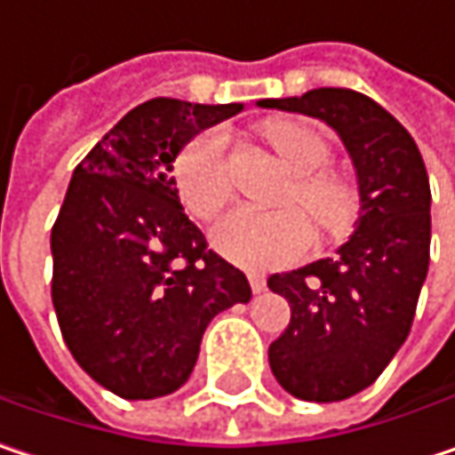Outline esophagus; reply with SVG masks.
I'll use <instances>...</instances> for the list:
<instances>
[{"label": "esophagus", "instance_id": "obj_1", "mask_svg": "<svg viewBox=\"0 0 455 455\" xmlns=\"http://www.w3.org/2000/svg\"><path fill=\"white\" fill-rule=\"evenodd\" d=\"M247 279H250L252 292H263V290H266V274H260V271H247Z\"/></svg>", "mask_w": 455, "mask_h": 455}]
</instances>
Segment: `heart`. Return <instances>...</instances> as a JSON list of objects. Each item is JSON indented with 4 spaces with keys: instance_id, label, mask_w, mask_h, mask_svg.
Listing matches in <instances>:
<instances>
[{
    "instance_id": "1",
    "label": "heart",
    "mask_w": 455,
    "mask_h": 455,
    "mask_svg": "<svg viewBox=\"0 0 455 455\" xmlns=\"http://www.w3.org/2000/svg\"><path fill=\"white\" fill-rule=\"evenodd\" d=\"M263 134L276 155L295 171L287 200L300 203L326 234L345 231L355 213V195L347 181L323 171L331 155L326 139L314 126L295 118L271 121ZM173 181L181 203L195 219H216L234 192L228 173L227 134L221 129H208L189 139L173 160ZM311 242V221L295 205L279 211L242 205L213 228L216 250L244 268L292 263L308 252Z\"/></svg>"
}]
</instances>
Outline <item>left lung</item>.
<instances>
[{
  "label": "left lung",
  "instance_id": "left-lung-1",
  "mask_svg": "<svg viewBox=\"0 0 455 455\" xmlns=\"http://www.w3.org/2000/svg\"><path fill=\"white\" fill-rule=\"evenodd\" d=\"M258 105L331 126L358 176L361 213L337 258L268 276V290L292 311L268 347L276 382L300 401H345L366 390L409 337L429 268L427 168L409 132L361 92L323 86Z\"/></svg>",
  "mask_w": 455,
  "mask_h": 455
}]
</instances>
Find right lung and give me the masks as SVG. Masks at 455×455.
Masks as SVG:
<instances>
[{"label": "right lung", "mask_w": 455, "mask_h": 455, "mask_svg": "<svg viewBox=\"0 0 455 455\" xmlns=\"http://www.w3.org/2000/svg\"><path fill=\"white\" fill-rule=\"evenodd\" d=\"M242 105L171 97L126 113L76 165L52 227V303L78 366L126 401L179 390L213 316L250 303L171 176L181 147Z\"/></svg>", "instance_id": "right-lung-1"}]
</instances>
